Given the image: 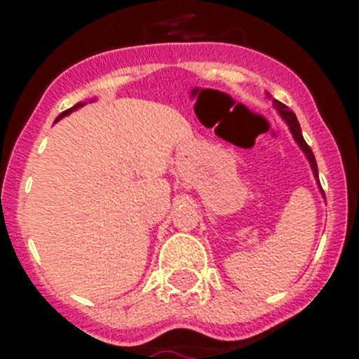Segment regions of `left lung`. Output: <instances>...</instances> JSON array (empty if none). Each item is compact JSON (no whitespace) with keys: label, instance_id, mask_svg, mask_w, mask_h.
Listing matches in <instances>:
<instances>
[{"label":"left lung","instance_id":"8db88e82","mask_svg":"<svg viewBox=\"0 0 359 359\" xmlns=\"http://www.w3.org/2000/svg\"><path fill=\"white\" fill-rule=\"evenodd\" d=\"M266 95H268V93H266ZM268 97H269V95H268ZM273 107H275V109H277V113H278V115H280V118L287 123V128H290V131H291V135H293L294 142H297L298 147L302 149V152H304V154H306L307 161H309V165H311V170H313V176L316 177V183H318V185H320V182H318V167H316L315 154H313L311 147L306 144V140H304L302 129H300V123H298L297 115H294L293 111H291L290 107L286 106V104L278 102V100H275V98H273ZM320 190H322V187H320ZM322 194H323V190H322ZM323 198H325V196H323Z\"/></svg>","mask_w":359,"mask_h":359}]
</instances>
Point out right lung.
<instances>
[{
    "mask_svg": "<svg viewBox=\"0 0 359 359\" xmlns=\"http://www.w3.org/2000/svg\"><path fill=\"white\" fill-rule=\"evenodd\" d=\"M90 102H93V100H90ZM84 104H86V102H79V104H75V106H73V107H69V109L62 111L61 115L57 116V120H55V122H59V120H61V118H65V116H68L69 113H73V111H75V109H79V107H82V106H84Z\"/></svg>",
    "mask_w": 359,
    "mask_h": 359,
    "instance_id": "obj_1",
    "label": "right lung"
}]
</instances>
